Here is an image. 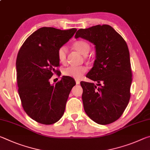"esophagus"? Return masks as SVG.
I'll use <instances>...</instances> for the list:
<instances>
[{"label":"esophagus","mask_w":150,"mask_h":150,"mask_svg":"<svg viewBox=\"0 0 150 150\" xmlns=\"http://www.w3.org/2000/svg\"><path fill=\"white\" fill-rule=\"evenodd\" d=\"M75 82H76V84L79 85L80 83V81L78 80V79H75Z\"/></svg>","instance_id":"esophagus-1"}]
</instances>
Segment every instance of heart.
<instances>
[{
    "label": "heart",
    "mask_w": 150,
    "mask_h": 150,
    "mask_svg": "<svg viewBox=\"0 0 150 150\" xmlns=\"http://www.w3.org/2000/svg\"><path fill=\"white\" fill-rule=\"evenodd\" d=\"M74 49L77 51L79 53L83 55H87L91 50L89 44L84 40H78L75 42L73 45ZM57 57L59 62L65 63L67 57V47L64 45L61 46L57 50ZM87 71V68L85 65L81 66H69L65 68L63 71V73L66 76L75 78L79 79L85 74Z\"/></svg>",
    "instance_id": "obj_1"
}]
</instances>
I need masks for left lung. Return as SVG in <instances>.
<instances>
[{"instance_id": "obj_1", "label": "left lung", "mask_w": 150, "mask_h": 150, "mask_svg": "<svg viewBox=\"0 0 150 150\" xmlns=\"http://www.w3.org/2000/svg\"><path fill=\"white\" fill-rule=\"evenodd\" d=\"M75 38L87 40L95 47L93 67L86 77L96 81L100 87L81 82L85 112L97 124L114 122L123 114L130 97L132 71L128 45L107 24L79 29Z\"/></svg>"}]
</instances>
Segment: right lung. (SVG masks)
Returning <instances> with one entry per match:
<instances>
[{
    "label": "right lung",
    "mask_w": 150,
    "mask_h": 150,
    "mask_svg": "<svg viewBox=\"0 0 150 150\" xmlns=\"http://www.w3.org/2000/svg\"><path fill=\"white\" fill-rule=\"evenodd\" d=\"M77 29L62 30L42 27L26 40L18 54L16 68L18 94L24 111L40 124H54L62 117L73 78L63 76L55 85L50 79L59 66L57 50L73 36Z\"/></svg>",
    "instance_id": "obj_1"
}]
</instances>
